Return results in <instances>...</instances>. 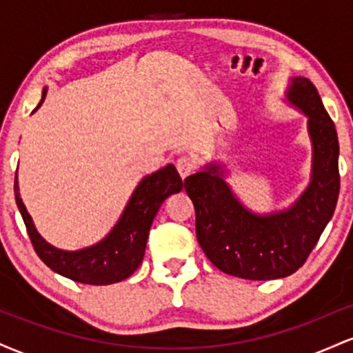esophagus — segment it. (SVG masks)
Returning <instances> with one entry per match:
<instances>
[{
  "instance_id": "1",
  "label": "esophagus",
  "mask_w": 353,
  "mask_h": 353,
  "mask_svg": "<svg viewBox=\"0 0 353 353\" xmlns=\"http://www.w3.org/2000/svg\"><path fill=\"white\" fill-rule=\"evenodd\" d=\"M176 168H177V171H179L182 179H184V177H188L189 174L194 172V169H196V164H194V161L190 159L189 156H182L176 161Z\"/></svg>"
}]
</instances>
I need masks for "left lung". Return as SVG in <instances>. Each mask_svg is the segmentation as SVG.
Here are the masks:
<instances>
[{
  "label": "left lung",
  "mask_w": 353,
  "mask_h": 353,
  "mask_svg": "<svg viewBox=\"0 0 353 353\" xmlns=\"http://www.w3.org/2000/svg\"><path fill=\"white\" fill-rule=\"evenodd\" d=\"M287 98L309 116L314 145L312 182L292 208L272 216L250 214L222 179L219 164L184 181L204 254L219 270L249 281L287 277L305 264L339 199L337 131L317 88L309 79L294 78Z\"/></svg>",
  "instance_id": "1"
}]
</instances>
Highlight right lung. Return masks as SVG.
Instances as JSON below:
<instances>
[{
	"label": "right lung",
	"mask_w": 353,
	"mask_h": 353,
	"mask_svg": "<svg viewBox=\"0 0 353 353\" xmlns=\"http://www.w3.org/2000/svg\"><path fill=\"white\" fill-rule=\"evenodd\" d=\"M44 96H46V89L43 91V98L38 108L43 104ZM182 185L184 182L172 164H168L151 176L144 177L129 199L123 216L111 234L99 244L76 250V252L56 249L36 232L33 221L19 197L16 177L14 199L21 212L31 244L34 247V252L44 264L74 282L89 283V285H108V283L124 281L139 267L157 210L165 197L171 196L172 192H179Z\"/></svg>",
	"instance_id": "add662e5"
}]
</instances>
